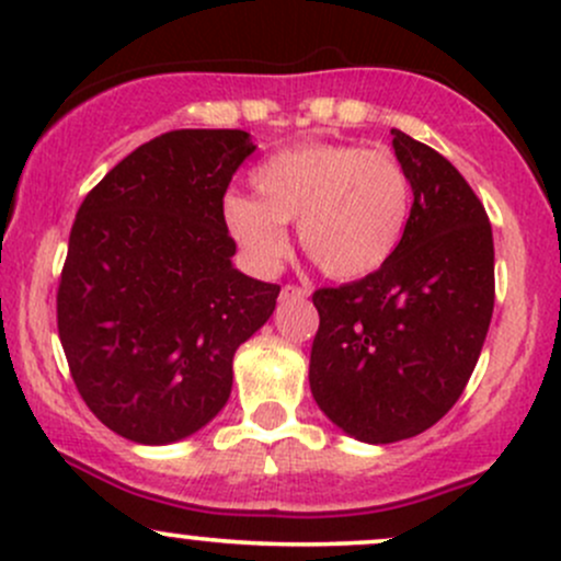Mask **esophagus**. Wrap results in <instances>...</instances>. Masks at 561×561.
<instances>
[{
    "instance_id": "34e87169",
    "label": "esophagus",
    "mask_w": 561,
    "mask_h": 561,
    "mask_svg": "<svg viewBox=\"0 0 561 561\" xmlns=\"http://www.w3.org/2000/svg\"><path fill=\"white\" fill-rule=\"evenodd\" d=\"M309 290L306 287H298V285H285L279 293V300H298V298H306Z\"/></svg>"
}]
</instances>
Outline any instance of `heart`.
<instances>
[{
	"mask_svg": "<svg viewBox=\"0 0 561 561\" xmlns=\"http://www.w3.org/2000/svg\"><path fill=\"white\" fill-rule=\"evenodd\" d=\"M257 196H224L226 231L250 263L274 271L298 220L306 255L332 279H359L391 261L410 224L412 188L399 159L356 144H298L250 175Z\"/></svg>",
	"mask_w": 561,
	"mask_h": 561,
	"instance_id": "1",
	"label": "heart"
}]
</instances>
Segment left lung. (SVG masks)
Here are the masks:
<instances>
[{
  "label": "left lung",
  "mask_w": 561,
  "mask_h": 561,
  "mask_svg": "<svg viewBox=\"0 0 561 561\" xmlns=\"http://www.w3.org/2000/svg\"><path fill=\"white\" fill-rule=\"evenodd\" d=\"M412 210L391 261L313 293L309 383L319 410L367 445L434 426L463 393L495 306V248L482 202L431 146L391 130Z\"/></svg>",
  "instance_id": "1"
}]
</instances>
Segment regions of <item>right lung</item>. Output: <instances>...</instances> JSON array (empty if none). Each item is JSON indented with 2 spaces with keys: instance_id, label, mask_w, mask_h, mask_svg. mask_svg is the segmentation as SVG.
<instances>
[{
  "instance_id": "right-lung-1",
  "label": "right lung",
  "mask_w": 561,
  "mask_h": 561,
  "mask_svg": "<svg viewBox=\"0 0 561 561\" xmlns=\"http://www.w3.org/2000/svg\"><path fill=\"white\" fill-rule=\"evenodd\" d=\"M244 130H172L84 196L58 287V335L92 415L138 445L196 434L226 408L233 354L279 285L233 268L220 215Z\"/></svg>"
}]
</instances>
